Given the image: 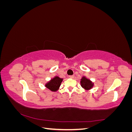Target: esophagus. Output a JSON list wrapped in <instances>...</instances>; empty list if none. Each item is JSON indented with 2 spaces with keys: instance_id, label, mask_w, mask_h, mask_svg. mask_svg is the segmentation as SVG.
I'll list each match as a JSON object with an SVG mask.
<instances>
[{
  "instance_id": "esophagus-1",
  "label": "esophagus",
  "mask_w": 132,
  "mask_h": 132,
  "mask_svg": "<svg viewBox=\"0 0 132 132\" xmlns=\"http://www.w3.org/2000/svg\"><path fill=\"white\" fill-rule=\"evenodd\" d=\"M69 78H74V75H70V76H69Z\"/></svg>"
}]
</instances>
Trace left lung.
Listing matches in <instances>:
<instances>
[{
  "instance_id": "1",
  "label": "left lung",
  "mask_w": 132,
  "mask_h": 132,
  "mask_svg": "<svg viewBox=\"0 0 132 132\" xmlns=\"http://www.w3.org/2000/svg\"><path fill=\"white\" fill-rule=\"evenodd\" d=\"M81 86L86 90L91 89L94 86V83L85 77L82 78L80 81Z\"/></svg>"
}]
</instances>
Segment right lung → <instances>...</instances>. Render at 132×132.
Segmentation results:
<instances>
[{
  "label": "right lung",
  "instance_id": "1",
  "mask_svg": "<svg viewBox=\"0 0 132 132\" xmlns=\"http://www.w3.org/2000/svg\"><path fill=\"white\" fill-rule=\"evenodd\" d=\"M62 81L63 79L60 78L58 77H55L49 82H48L45 86L47 88L52 91H56L59 89Z\"/></svg>",
  "mask_w": 132,
  "mask_h": 132
}]
</instances>
